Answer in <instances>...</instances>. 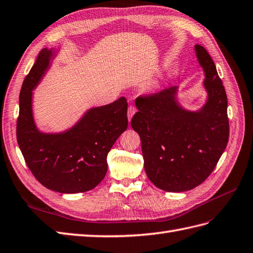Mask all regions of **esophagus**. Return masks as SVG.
<instances>
[{
  "instance_id": "esophagus-1",
  "label": "esophagus",
  "mask_w": 253,
  "mask_h": 253,
  "mask_svg": "<svg viewBox=\"0 0 253 253\" xmlns=\"http://www.w3.org/2000/svg\"><path fill=\"white\" fill-rule=\"evenodd\" d=\"M135 111H136V109L133 105L128 106V108H127V119H128V121H131L132 117L134 116V114H135Z\"/></svg>"
}]
</instances>
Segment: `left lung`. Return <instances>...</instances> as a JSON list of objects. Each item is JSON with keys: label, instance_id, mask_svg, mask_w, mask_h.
I'll list each match as a JSON object with an SVG mask.
<instances>
[{"label": "left lung", "instance_id": "obj_1", "mask_svg": "<svg viewBox=\"0 0 253 253\" xmlns=\"http://www.w3.org/2000/svg\"><path fill=\"white\" fill-rule=\"evenodd\" d=\"M204 68L208 100L198 111L176 102L177 86L137 97L138 111L131 126L142 142L148 178L166 192H185L210 175L226 148L229 136L227 96L207 49L196 45Z\"/></svg>", "mask_w": 253, "mask_h": 253}]
</instances>
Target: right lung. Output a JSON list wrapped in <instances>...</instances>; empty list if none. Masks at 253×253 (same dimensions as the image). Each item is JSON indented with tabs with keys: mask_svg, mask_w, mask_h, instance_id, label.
Here are the masks:
<instances>
[{
	"mask_svg": "<svg viewBox=\"0 0 253 253\" xmlns=\"http://www.w3.org/2000/svg\"><path fill=\"white\" fill-rule=\"evenodd\" d=\"M52 49L43 48L19 94L17 142L26 164L43 186L61 194L91 190L107 173V155L127 127V102H116L89 109L68 131L42 133L32 116V89L49 67Z\"/></svg>",
	"mask_w": 253,
	"mask_h": 253,
	"instance_id": "obj_1",
	"label": "right lung"
}]
</instances>
